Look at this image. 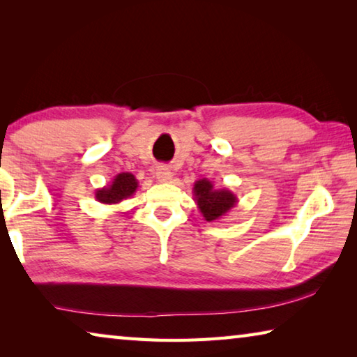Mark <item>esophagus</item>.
Returning <instances> with one entry per match:
<instances>
[{
	"mask_svg": "<svg viewBox=\"0 0 357 357\" xmlns=\"http://www.w3.org/2000/svg\"><path fill=\"white\" fill-rule=\"evenodd\" d=\"M173 174L170 172V168L165 167V165H160L157 167L155 170V179L159 181V183H168V181H172Z\"/></svg>",
	"mask_w": 357,
	"mask_h": 357,
	"instance_id": "esophagus-1",
	"label": "esophagus"
}]
</instances>
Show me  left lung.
Returning <instances> with one entry per match:
<instances>
[{
    "instance_id": "left-lung-1",
    "label": "left lung",
    "mask_w": 357,
    "mask_h": 357,
    "mask_svg": "<svg viewBox=\"0 0 357 357\" xmlns=\"http://www.w3.org/2000/svg\"><path fill=\"white\" fill-rule=\"evenodd\" d=\"M193 200L203 214L204 220L217 222L223 219L238 204V197L228 189H215L208 178L198 179L193 184Z\"/></svg>"
}]
</instances>
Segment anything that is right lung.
<instances>
[{"instance_id": "right-lung-1", "label": "right lung", "mask_w": 357, "mask_h": 357, "mask_svg": "<svg viewBox=\"0 0 357 357\" xmlns=\"http://www.w3.org/2000/svg\"><path fill=\"white\" fill-rule=\"evenodd\" d=\"M138 187V181L132 173H119L110 184L96 190V200L104 204H118L132 197Z\"/></svg>"}]
</instances>
